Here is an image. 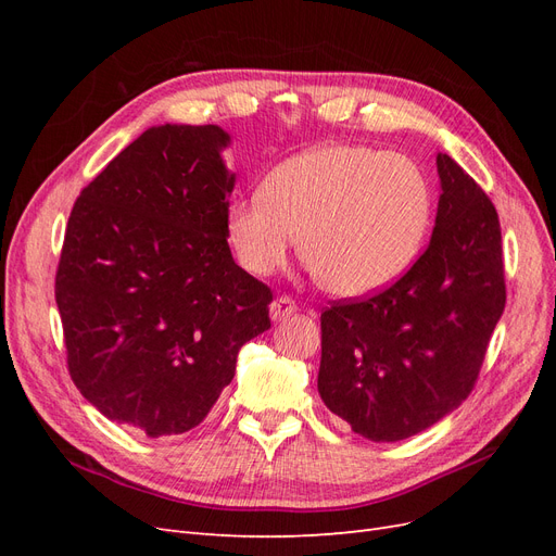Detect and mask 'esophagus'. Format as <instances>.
I'll list each match as a JSON object with an SVG mask.
<instances>
[{"label":"esophagus","mask_w":556,"mask_h":556,"mask_svg":"<svg viewBox=\"0 0 556 556\" xmlns=\"http://www.w3.org/2000/svg\"><path fill=\"white\" fill-rule=\"evenodd\" d=\"M292 313H296V301L292 296L282 294V296L274 299V304H271V319H274V323H280V319L290 317Z\"/></svg>","instance_id":"34e87169"}]
</instances>
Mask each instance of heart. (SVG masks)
<instances>
[{"label":"heart","mask_w":556,"mask_h":556,"mask_svg":"<svg viewBox=\"0 0 556 556\" xmlns=\"http://www.w3.org/2000/svg\"><path fill=\"white\" fill-rule=\"evenodd\" d=\"M429 220V180L410 157L325 146L276 166L262 192L233 199L227 237L248 274L268 276L299 233V255L327 292L366 296L406 271Z\"/></svg>","instance_id":"obj_1"}]
</instances>
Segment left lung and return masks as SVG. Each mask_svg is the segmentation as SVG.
Segmentation results:
<instances>
[{"mask_svg":"<svg viewBox=\"0 0 556 556\" xmlns=\"http://www.w3.org/2000/svg\"><path fill=\"white\" fill-rule=\"evenodd\" d=\"M427 250L390 288L325 308L317 392L374 443L429 429L470 394L506 308L496 208L450 155L435 157Z\"/></svg>","mask_w":556,"mask_h":556,"instance_id":"obj_1","label":"left lung"}]
</instances>
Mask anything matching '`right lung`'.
I'll return each instance as SVG.
<instances>
[{"label": "right lung", "instance_id": "1", "mask_svg": "<svg viewBox=\"0 0 556 556\" xmlns=\"http://www.w3.org/2000/svg\"><path fill=\"white\" fill-rule=\"evenodd\" d=\"M217 125L146 129L72 208L55 276L66 366L92 406L150 439L194 429L271 327V288L233 262L237 176Z\"/></svg>", "mask_w": 556, "mask_h": 556}]
</instances>
